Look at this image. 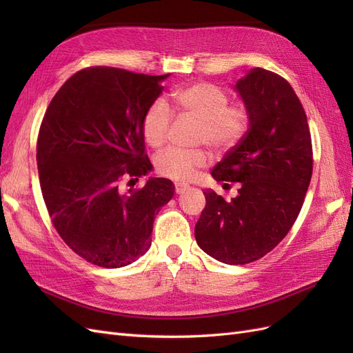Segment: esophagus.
<instances>
[{"label": "esophagus", "mask_w": 353, "mask_h": 353, "mask_svg": "<svg viewBox=\"0 0 353 353\" xmlns=\"http://www.w3.org/2000/svg\"><path fill=\"white\" fill-rule=\"evenodd\" d=\"M188 188H190V187L185 185V184H175V193H176V194H183V193H185V191H187Z\"/></svg>", "instance_id": "34e87169"}]
</instances>
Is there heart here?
<instances>
[{
    "mask_svg": "<svg viewBox=\"0 0 353 353\" xmlns=\"http://www.w3.org/2000/svg\"><path fill=\"white\" fill-rule=\"evenodd\" d=\"M178 109L200 121L197 141L215 152L236 147L249 126V113L241 104H228V94L209 82H194L174 92ZM172 113L165 100L157 99L148 105L141 122L143 137L148 145H163ZM208 153L201 148L185 150L170 147L154 157L159 175L184 183L194 176L197 169L206 166Z\"/></svg>",
    "mask_w": 353,
    "mask_h": 353,
    "instance_id": "b5f03b06",
    "label": "heart"
}]
</instances>
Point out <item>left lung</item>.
<instances>
[{"instance_id":"left-lung-1","label":"left lung","mask_w":353,"mask_h":353,"mask_svg":"<svg viewBox=\"0 0 353 353\" xmlns=\"http://www.w3.org/2000/svg\"><path fill=\"white\" fill-rule=\"evenodd\" d=\"M236 88L249 113V130L213 168L218 183H239L231 200L206 190L194 236L203 252L228 265L270 253L290 231L312 176V141L306 113L292 85L262 68Z\"/></svg>"}]
</instances>
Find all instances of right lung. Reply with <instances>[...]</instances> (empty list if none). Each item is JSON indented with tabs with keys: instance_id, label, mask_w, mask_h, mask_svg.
I'll list each match as a JSON object with an SVG mask.
<instances>
[{
	"instance_id": "obj_1",
	"label": "right lung",
	"mask_w": 353,
	"mask_h": 353,
	"mask_svg": "<svg viewBox=\"0 0 353 353\" xmlns=\"http://www.w3.org/2000/svg\"><path fill=\"white\" fill-rule=\"evenodd\" d=\"M168 77L92 66L48 104L37 143L42 197L61 240L90 263L121 268L143 256L156 215L174 197L166 178L121 188L152 170L141 122Z\"/></svg>"
}]
</instances>
